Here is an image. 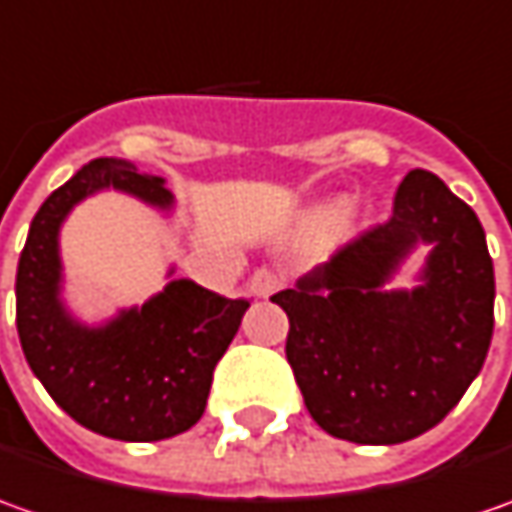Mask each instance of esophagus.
Here are the masks:
<instances>
[{
  "label": "esophagus",
  "instance_id": "esophagus-1",
  "mask_svg": "<svg viewBox=\"0 0 512 512\" xmlns=\"http://www.w3.org/2000/svg\"><path fill=\"white\" fill-rule=\"evenodd\" d=\"M279 287H282V279H279L273 270H267V267L256 270V273L250 276V293H253V296H259V299H265V296H270V293H276Z\"/></svg>",
  "mask_w": 512,
  "mask_h": 512
}]
</instances>
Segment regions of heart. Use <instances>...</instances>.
Returning <instances> with one entry per match:
<instances>
[{
	"instance_id": "1",
	"label": "heart",
	"mask_w": 512,
	"mask_h": 512,
	"mask_svg": "<svg viewBox=\"0 0 512 512\" xmlns=\"http://www.w3.org/2000/svg\"><path fill=\"white\" fill-rule=\"evenodd\" d=\"M344 216H347V202L344 199H336V202H327L316 210V225L322 227H336L342 225Z\"/></svg>"
}]
</instances>
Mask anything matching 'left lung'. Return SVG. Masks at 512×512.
I'll list each match as a JSON object with an SVG mask.
<instances>
[{"instance_id": "8db88e82", "label": "left lung", "mask_w": 512, "mask_h": 512, "mask_svg": "<svg viewBox=\"0 0 512 512\" xmlns=\"http://www.w3.org/2000/svg\"><path fill=\"white\" fill-rule=\"evenodd\" d=\"M419 244L423 285H383ZM493 259L479 216L430 170H410L393 216L270 302L290 319L287 362L313 422L356 444L427 433L479 376L493 339Z\"/></svg>"}]
</instances>
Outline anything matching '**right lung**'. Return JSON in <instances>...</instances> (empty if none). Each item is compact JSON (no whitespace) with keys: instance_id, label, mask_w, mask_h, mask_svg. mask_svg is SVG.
<instances>
[{"instance_id":"obj_1","label":"right lung","mask_w":512,"mask_h":512,"mask_svg":"<svg viewBox=\"0 0 512 512\" xmlns=\"http://www.w3.org/2000/svg\"><path fill=\"white\" fill-rule=\"evenodd\" d=\"M173 207L162 176L122 159H93L36 210L16 267V330L30 370L70 419L119 442H159L202 419L216 362L233 342L247 299L173 279L142 307L82 325L62 302L59 227L96 190Z\"/></svg>"}]
</instances>
